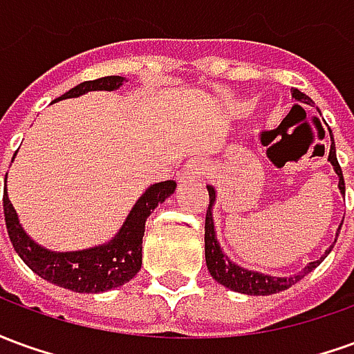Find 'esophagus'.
Segmentation results:
<instances>
[{
  "label": "esophagus",
  "mask_w": 354,
  "mask_h": 354,
  "mask_svg": "<svg viewBox=\"0 0 354 354\" xmlns=\"http://www.w3.org/2000/svg\"><path fill=\"white\" fill-rule=\"evenodd\" d=\"M205 170H207V162H205V159H201V157H192V159L184 165V169H182L180 182H184V184L197 182V180L203 178Z\"/></svg>",
  "instance_id": "esophagus-1"
}]
</instances>
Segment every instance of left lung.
Returning a JSON list of instances; mask_svg holds the SVG:
<instances>
[{
  "label": "left lung",
  "mask_w": 354,
  "mask_h": 354,
  "mask_svg": "<svg viewBox=\"0 0 354 354\" xmlns=\"http://www.w3.org/2000/svg\"><path fill=\"white\" fill-rule=\"evenodd\" d=\"M292 98L296 102H304V104H313V100L304 94L301 91L294 88L292 91ZM332 136V132H330ZM328 161L332 162L335 174L339 178V192L342 195H345V182H343V172L339 162H337V157H335V144L334 138H332V146H330V155H328ZM208 195H210V205H208L207 210V220H205V260H207L208 273L212 274V279L216 282H220L222 286L230 290H235V292H241V294H248V296H269V294H277V292H282V290L290 288L292 284H296L297 281H301L305 274H309L317 266H320V261L326 258L330 250L334 248V245L328 248L326 252L320 256L319 260L311 261L296 274H290V277H271V274L258 273V271H250V269H245V267L237 266L222 252L220 248V243L216 239L214 231V220H212V207H214L216 201V192L212 185H207ZM342 230V225L337 227V231ZM335 239H337V233H335Z\"/></svg>",
  "instance_id": "8db88e82"
}]
</instances>
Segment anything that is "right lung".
Here are the masks:
<instances>
[{
    "instance_id": "right-lung-1",
    "label": "right lung",
    "mask_w": 354,
    "mask_h": 354,
    "mask_svg": "<svg viewBox=\"0 0 354 354\" xmlns=\"http://www.w3.org/2000/svg\"><path fill=\"white\" fill-rule=\"evenodd\" d=\"M123 81L124 77H119V75L85 81L77 87L70 88L62 96H58L55 102L75 98L88 91H117L123 85ZM174 189H176L174 180L149 185L144 195L136 201V205L132 207L115 237L108 241L106 245L93 246L87 250H75V252H53L28 237V233L20 225L17 210L12 208L11 201L7 197V187H5L3 212L7 233L20 260L35 274L73 292L98 294V292L123 286L124 282H129L138 273L142 267V237L146 231L147 216L153 212L157 205L169 199Z\"/></svg>"
}]
</instances>
